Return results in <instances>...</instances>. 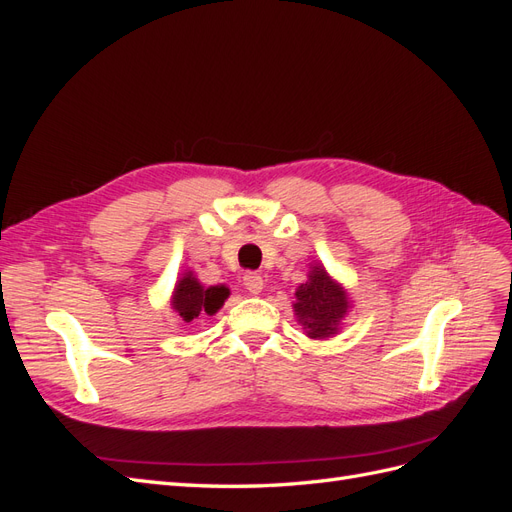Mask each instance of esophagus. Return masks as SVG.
Masks as SVG:
<instances>
[{
	"label": "esophagus",
	"instance_id": "34e87169",
	"mask_svg": "<svg viewBox=\"0 0 512 512\" xmlns=\"http://www.w3.org/2000/svg\"><path fill=\"white\" fill-rule=\"evenodd\" d=\"M243 286H245L247 290H250L252 294H258V292L262 290V286H265V282H262L260 273L250 271V273H245V275H243Z\"/></svg>",
	"mask_w": 512,
	"mask_h": 512
}]
</instances>
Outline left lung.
I'll return each instance as SVG.
<instances>
[{
  "mask_svg": "<svg viewBox=\"0 0 512 512\" xmlns=\"http://www.w3.org/2000/svg\"><path fill=\"white\" fill-rule=\"evenodd\" d=\"M348 309L346 292L339 288L322 267H314L309 280L297 288V312L303 329L309 337H329L337 331L339 320Z\"/></svg>",
  "mask_w": 512,
  "mask_h": 512,
  "instance_id": "1",
  "label": "left lung"
}]
</instances>
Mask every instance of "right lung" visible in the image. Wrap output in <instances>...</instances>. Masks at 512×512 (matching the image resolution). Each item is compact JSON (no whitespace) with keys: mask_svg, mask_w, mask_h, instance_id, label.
<instances>
[{"mask_svg":"<svg viewBox=\"0 0 512 512\" xmlns=\"http://www.w3.org/2000/svg\"><path fill=\"white\" fill-rule=\"evenodd\" d=\"M228 294H230V290L226 286L205 288V286L198 284V280H196V277H192V273H188L175 286L173 307L177 309V314L185 322H192L196 318L213 316L224 305V301L228 299Z\"/></svg>","mask_w":512,"mask_h":512,"instance_id":"obj_1","label":"right lung"}]
</instances>
